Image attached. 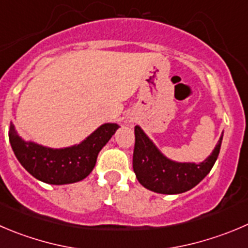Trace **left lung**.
Returning <instances> with one entry per match:
<instances>
[{"mask_svg": "<svg viewBox=\"0 0 248 248\" xmlns=\"http://www.w3.org/2000/svg\"><path fill=\"white\" fill-rule=\"evenodd\" d=\"M223 135L206 161L200 164L178 163L164 157L152 141L135 126L133 168L139 183L148 190L164 195L185 192L197 185L211 171L220 151Z\"/></svg>", "mask_w": 248, "mask_h": 248, "instance_id": "1", "label": "left lung"}]
</instances>
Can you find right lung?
<instances>
[{
	"instance_id": "right-lung-1",
	"label": "right lung",
	"mask_w": 248,
	"mask_h": 248,
	"mask_svg": "<svg viewBox=\"0 0 248 248\" xmlns=\"http://www.w3.org/2000/svg\"><path fill=\"white\" fill-rule=\"evenodd\" d=\"M118 128L117 124L107 123L80 145L60 150L25 142L18 136L13 124L9 126L8 136L16 157L34 178L46 184L63 185L82 180L93 171L98 152Z\"/></svg>"
}]
</instances>
